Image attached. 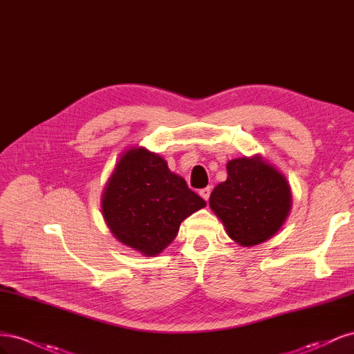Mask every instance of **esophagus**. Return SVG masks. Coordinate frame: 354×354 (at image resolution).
Here are the masks:
<instances>
[{"label": "esophagus", "instance_id": "34e87169", "mask_svg": "<svg viewBox=\"0 0 354 354\" xmlns=\"http://www.w3.org/2000/svg\"><path fill=\"white\" fill-rule=\"evenodd\" d=\"M199 195L205 199V201H208L209 199V195H211V187H205V189H202V190H199Z\"/></svg>", "mask_w": 354, "mask_h": 354}]
</instances>
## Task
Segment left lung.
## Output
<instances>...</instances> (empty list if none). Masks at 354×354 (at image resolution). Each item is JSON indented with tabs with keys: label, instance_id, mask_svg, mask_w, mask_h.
Listing matches in <instances>:
<instances>
[{
	"label": "left lung",
	"instance_id": "8db88e82",
	"mask_svg": "<svg viewBox=\"0 0 354 354\" xmlns=\"http://www.w3.org/2000/svg\"><path fill=\"white\" fill-rule=\"evenodd\" d=\"M227 178L212 190L209 207L241 246H255L281 230L292 208L286 177L261 155L230 159Z\"/></svg>",
	"mask_w": 354,
	"mask_h": 354
}]
</instances>
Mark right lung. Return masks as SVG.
<instances>
[{"instance_id":"right-lung-1","label":"right lung","mask_w":354,"mask_h":354,"mask_svg":"<svg viewBox=\"0 0 354 354\" xmlns=\"http://www.w3.org/2000/svg\"><path fill=\"white\" fill-rule=\"evenodd\" d=\"M205 205L162 156L142 146L125 149L102 192L106 226L115 239L145 257L162 252L181 221Z\"/></svg>"}]
</instances>
